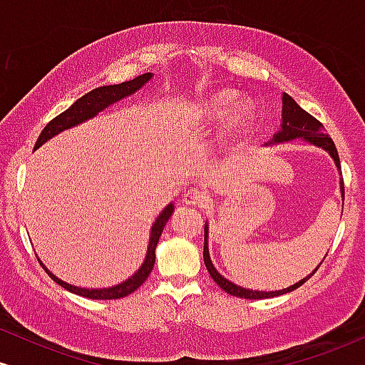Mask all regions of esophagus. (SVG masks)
<instances>
[{
	"mask_svg": "<svg viewBox=\"0 0 365 365\" xmlns=\"http://www.w3.org/2000/svg\"><path fill=\"white\" fill-rule=\"evenodd\" d=\"M183 202L188 204V206H202V204L207 202V194L202 188H188L183 194Z\"/></svg>",
	"mask_w": 365,
	"mask_h": 365,
	"instance_id": "obj_1",
	"label": "esophagus"
}]
</instances>
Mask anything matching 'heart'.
<instances>
[{
  "label": "heart",
  "mask_w": 365,
  "mask_h": 365,
  "mask_svg": "<svg viewBox=\"0 0 365 365\" xmlns=\"http://www.w3.org/2000/svg\"><path fill=\"white\" fill-rule=\"evenodd\" d=\"M235 96L232 92H217V94L207 98L202 104V115L209 120H217L228 111L230 104L233 103ZM250 115H252V106L249 103L242 101L235 104V108H232L230 111V127L233 130H240L245 127V123L249 121Z\"/></svg>",
  "instance_id": "1"
}]
</instances>
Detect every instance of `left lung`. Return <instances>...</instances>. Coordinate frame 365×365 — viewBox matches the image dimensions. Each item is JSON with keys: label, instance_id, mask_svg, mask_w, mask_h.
<instances>
[{"label": "left lung", "instance_id": "left-lung-1", "mask_svg": "<svg viewBox=\"0 0 365 365\" xmlns=\"http://www.w3.org/2000/svg\"><path fill=\"white\" fill-rule=\"evenodd\" d=\"M283 123H282V130H279L278 133L273 137V142H287V140H293V139H304L307 142H311V144L317 145V148H322L324 150H328L329 156L334 159V163H336L338 170L341 171V166H340V158H338V150H336V145H334V142L331 137L326 133L324 127H322V123L319 120L314 118L312 115H309L307 111L302 110V108L299 106L290 96L287 94V92H283ZM341 195L345 197V187H343V178H341ZM204 264H206L209 274H211V278L215 279L216 284L220 288H223L226 293H230V295H235V297H240V299H250V300H259V299H271V297H278V295H284V293L288 292H293L295 288L302 287V284L307 282L311 276L316 273L317 269H319V266L316 267V269L312 271L311 274L305 276L304 279H300L299 283L292 284V287L288 288H283V290H278V292H255V290H249V288H242L238 287V284L228 282V279L225 278V276H221L220 273L216 271V267L212 266L211 262V257H209V247H207V225L206 228H204Z\"/></svg>", "mask_w": 365, "mask_h": 365}]
</instances>
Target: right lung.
Instances as JSON below:
<instances>
[{
    "instance_id": "right-lung-1",
    "label": "right lung",
    "mask_w": 365,
    "mask_h": 365,
    "mask_svg": "<svg viewBox=\"0 0 365 365\" xmlns=\"http://www.w3.org/2000/svg\"><path fill=\"white\" fill-rule=\"evenodd\" d=\"M150 77H153V73H144V75H139V77H135L133 81L116 83V86H103V87H98V89L87 92L86 96H82L81 99H77L68 110L60 113L56 118H53L48 125H46L43 132H41L39 139L36 142L34 149L39 148V145H43L46 140H49L51 137L56 135V133L63 132V130L72 128L75 125L82 123V121L94 118L99 111H103L104 108H108L110 104L120 101V99L127 98L130 94H133V92L139 91L145 82H149ZM171 215H173V204H170L168 207H165V211H163L161 215L158 216V220L154 221L153 230H150L148 255H145V261L142 264L140 269L137 271L132 278H128L127 282L116 284V287L103 288V290L101 288H99V290H92V288L91 290H87V288H78V287H73V284L61 282L60 278H56L53 273H49V271L46 269V266H43V262H41V266L44 267L46 273L51 276L60 287L75 293V295L87 297V299H92V300L123 299V297H127L130 293L135 292L137 288H139L140 284L149 278L150 271H153L154 267V261H156V245L159 242V237H161L163 228H165V225L168 223Z\"/></svg>"
}]
</instances>
